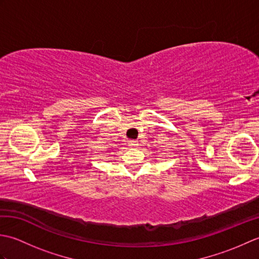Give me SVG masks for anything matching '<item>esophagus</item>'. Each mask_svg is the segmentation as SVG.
<instances>
[{
	"mask_svg": "<svg viewBox=\"0 0 259 259\" xmlns=\"http://www.w3.org/2000/svg\"><path fill=\"white\" fill-rule=\"evenodd\" d=\"M129 146L135 148V147L138 146V141H137V140H130V141H129Z\"/></svg>",
	"mask_w": 259,
	"mask_h": 259,
	"instance_id": "obj_1",
	"label": "esophagus"
}]
</instances>
